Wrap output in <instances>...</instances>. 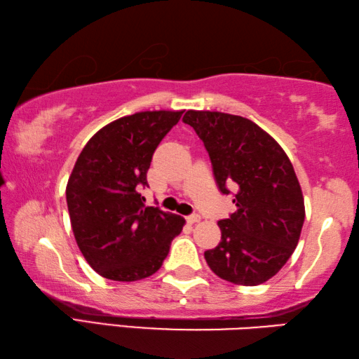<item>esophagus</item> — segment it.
<instances>
[{"instance_id": "1", "label": "esophagus", "mask_w": 359, "mask_h": 359, "mask_svg": "<svg viewBox=\"0 0 359 359\" xmlns=\"http://www.w3.org/2000/svg\"><path fill=\"white\" fill-rule=\"evenodd\" d=\"M186 221L189 222V224H196V222L200 221V216L198 215H191V216L186 217Z\"/></svg>"}]
</instances>
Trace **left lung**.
<instances>
[{
	"label": "left lung",
	"mask_w": 359,
	"mask_h": 359,
	"mask_svg": "<svg viewBox=\"0 0 359 359\" xmlns=\"http://www.w3.org/2000/svg\"><path fill=\"white\" fill-rule=\"evenodd\" d=\"M222 194L236 187V211L219 221L221 243L205 252L211 271L236 285H260L285 265L304 224V198L280 144L248 118L187 110Z\"/></svg>",
	"instance_id": "obj_1"
}]
</instances>
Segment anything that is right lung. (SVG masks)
<instances>
[{"label": "right lung", "instance_id": "1", "mask_svg": "<svg viewBox=\"0 0 359 359\" xmlns=\"http://www.w3.org/2000/svg\"><path fill=\"white\" fill-rule=\"evenodd\" d=\"M183 110L138 111L97 130L75 162L66 187L75 241L97 274L118 282L148 278L162 266L184 217L144 206L138 194L163 137Z\"/></svg>", "mask_w": 359, "mask_h": 359}]
</instances>
